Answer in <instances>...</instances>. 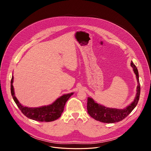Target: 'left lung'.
<instances>
[{
    "instance_id": "8db88e82",
    "label": "left lung",
    "mask_w": 151,
    "mask_h": 151,
    "mask_svg": "<svg viewBox=\"0 0 151 151\" xmlns=\"http://www.w3.org/2000/svg\"><path fill=\"white\" fill-rule=\"evenodd\" d=\"M131 66L133 68V71L136 75L137 86L136 94L134 100L131 104H129L124 109H116L107 107L103 105L100 104L96 102L92 98L88 97L87 99V111L88 114L97 121L104 123H114L118 122L124 118H125L132 111L138 103L140 93V85L139 79V72L135 64L132 61Z\"/></svg>"
}]
</instances>
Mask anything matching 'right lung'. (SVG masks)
<instances>
[{
  "label": "right lung",
  "mask_w": 151,
  "mask_h": 151,
  "mask_svg": "<svg viewBox=\"0 0 151 151\" xmlns=\"http://www.w3.org/2000/svg\"><path fill=\"white\" fill-rule=\"evenodd\" d=\"M13 82L14 76H12L11 82V92L13 99L18 108L28 118L39 122H51L59 118L64 111L66 103L74 93H71L64 94L58 98L52 104L48 106H43L38 107H28L21 104L15 96L14 86L12 85Z\"/></svg>",
  "instance_id": "right-lung-1"
}]
</instances>
